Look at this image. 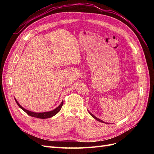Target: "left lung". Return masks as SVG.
Returning <instances> with one entry per match:
<instances>
[{
  "mask_svg": "<svg viewBox=\"0 0 154 154\" xmlns=\"http://www.w3.org/2000/svg\"><path fill=\"white\" fill-rule=\"evenodd\" d=\"M88 113H89L90 114V115L92 116V118H94L96 120H97V121H98V122H101V123H106V124H109V123H105V122H103V121H102L101 119H99V118H97V117H96V116H94V115H93L91 112H89V111H88Z\"/></svg>",
  "mask_w": 154,
  "mask_h": 154,
  "instance_id": "1",
  "label": "left lung"
}]
</instances>
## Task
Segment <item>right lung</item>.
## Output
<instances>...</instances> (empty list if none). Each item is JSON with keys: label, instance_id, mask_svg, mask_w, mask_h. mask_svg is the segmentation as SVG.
Segmentation results:
<instances>
[{"label": "right lung", "instance_id": "add662e5", "mask_svg": "<svg viewBox=\"0 0 154 154\" xmlns=\"http://www.w3.org/2000/svg\"><path fill=\"white\" fill-rule=\"evenodd\" d=\"M15 100L16 101V103H17V105H18V106H19L21 109L24 110L26 113H27L28 115L32 116V117L40 118V119L49 118H51V117H53V116H55L57 113L59 112L60 110H61L62 106L63 104V101H62L61 102V103H60V105L58 106H57L56 109H53V110H51V111H49V112H32V111L24 109V107H22L19 103H18V102L17 101L16 98H15Z\"/></svg>", "mask_w": 154, "mask_h": 154}]
</instances>
